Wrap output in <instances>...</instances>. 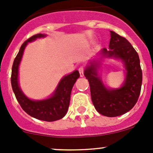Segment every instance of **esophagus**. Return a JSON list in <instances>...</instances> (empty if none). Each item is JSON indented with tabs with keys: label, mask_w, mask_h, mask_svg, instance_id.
Returning <instances> with one entry per match:
<instances>
[{
	"label": "esophagus",
	"mask_w": 153,
	"mask_h": 153,
	"mask_svg": "<svg viewBox=\"0 0 153 153\" xmlns=\"http://www.w3.org/2000/svg\"><path fill=\"white\" fill-rule=\"evenodd\" d=\"M78 71H79L80 76H81V77L84 76V67H80L79 68H78Z\"/></svg>",
	"instance_id": "esophagus-1"
}]
</instances>
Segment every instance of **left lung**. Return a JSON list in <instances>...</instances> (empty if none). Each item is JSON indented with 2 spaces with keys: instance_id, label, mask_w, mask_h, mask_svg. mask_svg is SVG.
<instances>
[{
  "instance_id": "obj_1",
  "label": "left lung",
  "mask_w": 153,
  "mask_h": 153,
  "mask_svg": "<svg viewBox=\"0 0 153 153\" xmlns=\"http://www.w3.org/2000/svg\"><path fill=\"white\" fill-rule=\"evenodd\" d=\"M109 48L101 53L106 57L121 58L126 69L124 85L118 89H108L97 76L98 64L91 63L84 75L90 86L91 98L96 110L107 117H116L129 112L138 101L142 84V70L138 53L130 43L118 34L110 31Z\"/></svg>"
}]
</instances>
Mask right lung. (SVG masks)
Masks as SVG:
<instances>
[{
    "label": "right lung",
    "instance_id": "right-lung-1",
    "mask_svg": "<svg viewBox=\"0 0 153 153\" xmlns=\"http://www.w3.org/2000/svg\"><path fill=\"white\" fill-rule=\"evenodd\" d=\"M45 36L43 34H37L30 37L21 45L12 65L11 84L17 101L28 115L42 121H55L62 118L67 113L70 101L71 91L76 80L80 77L78 71H74L72 73L64 77L60 81L53 95L44 101H32L29 99L20 89L18 81V67L27 44L38 38Z\"/></svg>",
    "mask_w": 153,
    "mask_h": 153
}]
</instances>
